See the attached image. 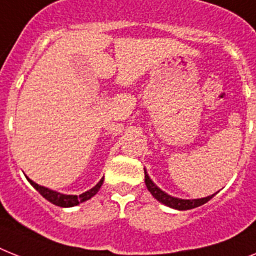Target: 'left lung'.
<instances>
[{
  "instance_id": "left-lung-1",
  "label": "left lung",
  "mask_w": 256,
  "mask_h": 256,
  "mask_svg": "<svg viewBox=\"0 0 256 256\" xmlns=\"http://www.w3.org/2000/svg\"><path fill=\"white\" fill-rule=\"evenodd\" d=\"M145 171V170H144ZM145 184H146L148 190L150 191L152 195L158 200V202H161L162 204L164 206H170V208L174 209H179V210H187V209H192L196 208V206H200L202 204H206V202L212 199L213 196H208V198H202V199H194V200H186V199H179V198H172V196L168 195L166 192L162 191L160 187L154 184L152 179L149 178V175L146 174V171H145Z\"/></svg>"
}]
</instances>
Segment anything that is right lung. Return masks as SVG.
I'll return each mask as SVG.
<instances>
[{
    "instance_id": "add662e5",
    "label": "right lung",
    "mask_w": 256,
    "mask_h": 256,
    "mask_svg": "<svg viewBox=\"0 0 256 256\" xmlns=\"http://www.w3.org/2000/svg\"><path fill=\"white\" fill-rule=\"evenodd\" d=\"M103 179H104V178L100 179L98 184L95 186V187H92V188L88 190V191L84 192V194H81L80 196H77V195H64V194H60V192L52 191V190L46 188V187H43V186L36 184V183L31 180V179H28V182L31 183V184H32L34 188L36 190V191H39L40 195L43 196V198H46L48 202H50L52 204H54V206H64V208H66V206H77V204H80V202H86V200L92 199V196H94L95 194L99 191L100 186L103 184Z\"/></svg>"
}]
</instances>
